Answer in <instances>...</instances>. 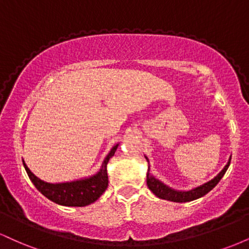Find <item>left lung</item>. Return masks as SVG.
Listing matches in <instances>:
<instances>
[{
  "label": "left lung",
  "mask_w": 249,
  "mask_h": 249,
  "mask_svg": "<svg viewBox=\"0 0 249 249\" xmlns=\"http://www.w3.org/2000/svg\"><path fill=\"white\" fill-rule=\"evenodd\" d=\"M145 158H146V160L148 161L146 156H145ZM230 164H231V158L227 164L225 165V167L222 168V170L220 171V172L216 174L213 179H211L210 181L205 182V184L200 185L198 187H194L192 190H188V191L174 190V188L165 185L164 182H161L159 179L154 178L152 174L150 173V166H148V171L146 174V184H147V187L150 188L151 192L160 199L168 200V201H174V202L193 201V200L204 196L205 194H207L211 190H213V188L216 186V184L220 181V179L224 177V174L226 173V171H227Z\"/></svg>",
  "instance_id": "left-lung-1"
}]
</instances>
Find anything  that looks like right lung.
<instances>
[{
	"label": "right lung",
	"mask_w": 249,
	"mask_h": 249,
	"mask_svg": "<svg viewBox=\"0 0 249 249\" xmlns=\"http://www.w3.org/2000/svg\"><path fill=\"white\" fill-rule=\"evenodd\" d=\"M118 145L119 144L113 145L110 152L105 157L104 161L102 162V166L99 168L98 172L93 174V176L88 177V178L73 180V181L58 182V184L45 182L39 178H37L35 174L31 172L27 165H25L24 160L23 166L30 180L33 181V184L35 185V187L43 196L51 200V201L62 205V206H88V205L95 202L107 188L108 178L107 165L110 158H112L113 154H115Z\"/></svg>",
	"instance_id": "right-lung-1"
}]
</instances>
